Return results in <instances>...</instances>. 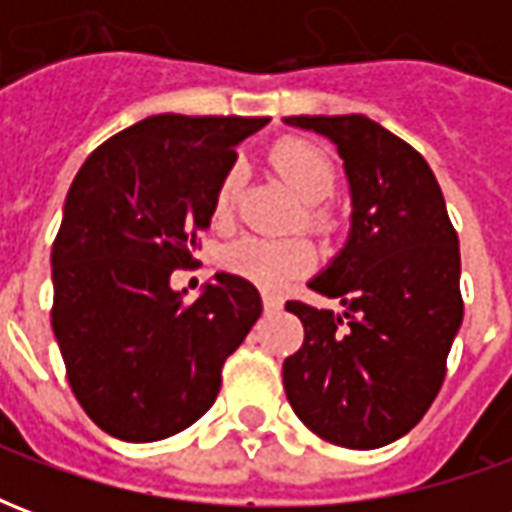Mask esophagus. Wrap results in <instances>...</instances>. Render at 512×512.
<instances>
[{
  "mask_svg": "<svg viewBox=\"0 0 512 512\" xmlns=\"http://www.w3.org/2000/svg\"><path fill=\"white\" fill-rule=\"evenodd\" d=\"M263 307H266L268 312L279 310V307H282V296H277V293H263Z\"/></svg>",
  "mask_w": 512,
  "mask_h": 512,
  "instance_id": "1",
  "label": "esophagus"
}]
</instances>
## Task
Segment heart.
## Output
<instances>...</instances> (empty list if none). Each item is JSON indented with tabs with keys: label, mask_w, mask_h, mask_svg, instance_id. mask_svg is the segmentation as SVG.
Returning <instances> with one entry per match:
<instances>
[{
	"label": "heart",
	"mask_w": 512,
	"mask_h": 512,
	"mask_svg": "<svg viewBox=\"0 0 512 512\" xmlns=\"http://www.w3.org/2000/svg\"><path fill=\"white\" fill-rule=\"evenodd\" d=\"M271 164L279 172V178L288 183L293 194L301 202H307L304 208V219L312 227H326L329 219L321 208H315L318 202L326 200L334 189V167L329 158L323 156L318 147L307 145V142H279L271 150ZM241 183V167L233 164L216 183L213 191V222L224 227L233 219V202L235 191ZM315 249L310 241L304 238H255L246 235L238 238L235 244L224 249L222 263L227 271H233L238 277L255 282L260 288H282L288 279L307 274L315 266Z\"/></svg>",
	"instance_id": "b5f03b06"
}]
</instances>
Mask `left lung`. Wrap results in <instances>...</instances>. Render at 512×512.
Returning a JSON list of instances; mask_svg holds the SVG:
<instances>
[{
	"label": "left lung",
	"mask_w": 512,
	"mask_h": 512,
	"mask_svg": "<svg viewBox=\"0 0 512 512\" xmlns=\"http://www.w3.org/2000/svg\"><path fill=\"white\" fill-rule=\"evenodd\" d=\"M351 189L348 241L310 288L343 312L288 301L304 343L282 365L296 417L348 450L392 444L425 417L461 329V249L428 161L365 115H299Z\"/></svg>",
	"instance_id": "1"
}]
</instances>
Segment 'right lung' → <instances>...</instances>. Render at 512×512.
Wrapping results in <instances>:
<instances>
[{"mask_svg": "<svg viewBox=\"0 0 512 512\" xmlns=\"http://www.w3.org/2000/svg\"><path fill=\"white\" fill-rule=\"evenodd\" d=\"M268 117L153 115L87 156L51 246V329L87 417L120 441H158L213 406L222 365L263 312L257 288L219 271L200 299L172 290L211 227L235 145Z\"/></svg>", "mask_w": 512, "mask_h": 512, "instance_id": "obj_1", "label": "right lung"}]
</instances>
